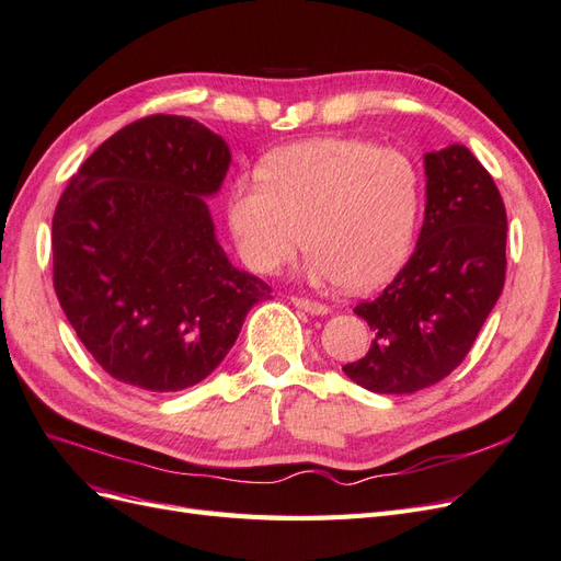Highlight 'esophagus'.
I'll return each instance as SVG.
<instances>
[{
  "instance_id": "1",
  "label": "esophagus",
  "mask_w": 561,
  "mask_h": 561,
  "mask_svg": "<svg viewBox=\"0 0 561 561\" xmlns=\"http://www.w3.org/2000/svg\"><path fill=\"white\" fill-rule=\"evenodd\" d=\"M293 304L297 309H301V311H307V313H311V316H325L330 309L325 307V304H320V301H313V299H304V297H293Z\"/></svg>"
}]
</instances>
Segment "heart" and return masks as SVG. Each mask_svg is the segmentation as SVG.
<instances>
[{"mask_svg": "<svg viewBox=\"0 0 561 561\" xmlns=\"http://www.w3.org/2000/svg\"><path fill=\"white\" fill-rule=\"evenodd\" d=\"M419 213L414 159L363 138H316L271 151L260 175L236 178L227 196L231 239L254 274H278L307 243V276L339 280L351 293L371 290L402 266Z\"/></svg>", "mask_w": 561, "mask_h": 561, "instance_id": "heart-1", "label": "heart"}]
</instances>
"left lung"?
Segmentation results:
<instances>
[{
    "mask_svg": "<svg viewBox=\"0 0 561 561\" xmlns=\"http://www.w3.org/2000/svg\"><path fill=\"white\" fill-rule=\"evenodd\" d=\"M426 215L416 250L358 313L375 334L342 369L371 393H416L463 363L505 283L507 217L484 165L463 145L423 157Z\"/></svg>",
    "mask_w": 561,
    "mask_h": 561,
    "instance_id": "8db88e82",
    "label": "left lung"
}]
</instances>
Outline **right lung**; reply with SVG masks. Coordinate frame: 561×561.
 <instances>
[{
  "instance_id": "obj_1",
  "label": "right lung",
  "mask_w": 561,
  "mask_h": 561,
  "mask_svg": "<svg viewBox=\"0 0 561 561\" xmlns=\"http://www.w3.org/2000/svg\"><path fill=\"white\" fill-rule=\"evenodd\" d=\"M229 145L190 116L116 130L81 163L54 215V287L81 344L116 381L175 393L225 360L271 287L236 268L206 198Z\"/></svg>"
}]
</instances>
